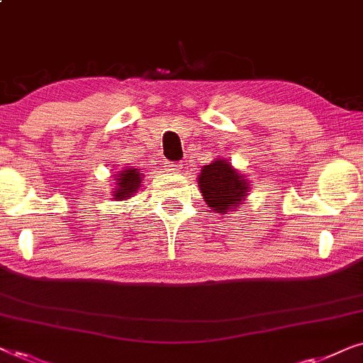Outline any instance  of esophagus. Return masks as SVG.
Wrapping results in <instances>:
<instances>
[{"label": "esophagus", "instance_id": "1", "mask_svg": "<svg viewBox=\"0 0 363 363\" xmlns=\"http://www.w3.org/2000/svg\"><path fill=\"white\" fill-rule=\"evenodd\" d=\"M182 162H165V168L167 172H172V173H177L182 170Z\"/></svg>", "mask_w": 363, "mask_h": 363}]
</instances>
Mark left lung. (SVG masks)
I'll list each match as a JSON object with an SVG mask.
<instances>
[{"instance_id":"left-lung-1","label":"left lung","mask_w":363,"mask_h":363,"mask_svg":"<svg viewBox=\"0 0 363 363\" xmlns=\"http://www.w3.org/2000/svg\"><path fill=\"white\" fill-rule=\"evenodd\" d=\"M198 183L206 205L218 213H226L231 206H238L247 196L245 177L221 158L201 168Z\"/></svg>"}]
</instances>
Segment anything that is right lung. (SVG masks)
Instances as JSON below:
<instances>
[{
  "mask_svg": "<svg viewBox=\"0 0 363 363\" xmlns=\"http://www.w3.org/2000/svg\"><path fill=\"white\" fill-rule=\"evenodd\" d=\"M117 186H116V198L117 200H125L132 195V193H135L138 190V186H140V173H138L137 168H125L122 173H118V178H117Z\"/></svg>",
  "mask_w": 363,
  "mask_h": 363,
  "instance_id": "1",
  "label": "right lung"
}]
</instances>
